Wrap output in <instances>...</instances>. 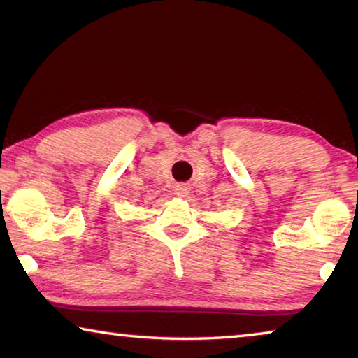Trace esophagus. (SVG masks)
<instances>
[{"instance_id":"1","label":"esophagus","mask_w":358,"mask_h":358,"mask_svg":"<svg viewBox=\"0 0 358 358\" xmlns=\"http://www.w3.org/2000/svg\"><path fill=\"white\" fill-rule=\"evenodd\" d=\"M175 194H177L178 197H186L187 194H189V189H187L186 185H177L175 186Z\"/></svg>"}]
</instances>
